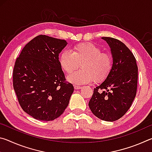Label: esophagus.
<instances>
[{
    "instance_id": "obj_1",
    "label": "esophagus",
    "mask_w": 152,
    "mask_h": 152,
    "mask_svg": "<svg viewBox=\"0 0 152 152\" xmlns=\"http://www.w3.org/2000/svg\"><path fill=\"white\" fill-rule=\"evenodd\" d=\"M74 89H76V90H78V89H80V88H82V86L74 85Z\"/></svg>"
}]
</instances>
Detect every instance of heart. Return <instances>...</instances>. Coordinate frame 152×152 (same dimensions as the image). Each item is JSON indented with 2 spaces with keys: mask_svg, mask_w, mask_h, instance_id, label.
Listing matches in <instances>:
<instances>
[{
  "mask_svg": "<svg viewBox=\"0 0 152 152\" xmlns=\"http://www.w3.org/2000/svg\"><path fill=\"white\" fill-rule=\"evenodd\" d=\"M59 62L62 70L72 73L81 64L82 70L68 76V80L76 84L99 82L109 75L113 66L109 53L102 52L99 46L92 43H81L74 45L72 51L64 50L60 53Z\"/></svg>",
  "mask_w": 152,
  "mask_h": 152,
  "instance_id": "1",
  "label": "heart"
}]
</instances>
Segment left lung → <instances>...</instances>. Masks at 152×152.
<instances>
[{
	"label": "left lung",
	"mask_w": 152,
	"mask_h": 152,
	"mask_svg": "<svg viewBox=\"0 0 152 152\" xmlns=\"http://www.w3.org/2000/svg\"><path fill=\"white\" fill-rule=\"evenodd\" d=\"M110 47L113 66L103 82L94 89L89 101L92 113L105 121H115L132 106L137 92L138 69L134 56L124 43L103 37Z\"/></svg>",
	"instance_id": "1"
}]
</instances>
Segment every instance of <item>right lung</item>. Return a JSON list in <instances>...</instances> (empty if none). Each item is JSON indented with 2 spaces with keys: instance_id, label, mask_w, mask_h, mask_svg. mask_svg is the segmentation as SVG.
I'll list each match as a JSON object with an SVG mask.
<instances>
[{
  "instance_id": "right-lung-1",
  "label": "right lung",
  "mask_w": 152,
  "mask_h": 152,
  "mask_svg": "<svg viewBox=\"0 0 152 152\" xmlns=\"http://www.w3.org/2000/svg\"><path fill=\"white\" fill-rule=\"evenodd\" d=\"M66 41L38 35L26 44L17 58L13 88L25 113L40 121H52L68 107L74 86L66 83L59 54Z\"/></svg>"
}]
</instances>
